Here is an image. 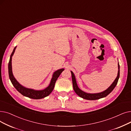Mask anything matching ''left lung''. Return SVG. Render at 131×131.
<instances>
[{
	"label": "left lung",
	"instance_id": "1",
	"mask_svg": "<svg viewBox=\"0 0 131 131\" xmlns=\"http://www.w3.org/2000/svg\"><path fill=\"white\" fill-rule=\"evenodd\" d=\"M118 71L117 76L116 78L115 79V80H114V82L113 83V84H112L106 90L102 92L98 93H86V92L81 90L78 88V86L77 84L75 76H74L73 72L71 71L73 88L74 92H76V94L79 96L82 97L84 99H86V100H98L99 99L103 98V97L107 96L114 89V88H115L117 83H118V79H119V73H120L119 63H118Z\"/></svg>",
	"mask_w": 131,
	"mask_h": 131
}]
</instances>
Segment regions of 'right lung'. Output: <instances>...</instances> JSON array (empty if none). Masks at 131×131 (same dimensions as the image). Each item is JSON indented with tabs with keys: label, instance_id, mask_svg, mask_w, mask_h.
<instances>
[{
	"label": "right lung",
	"instance_id": "obj_1",
	"mask_svg": "<svg viewBox=\"0 0 131 131\" xmlns=\"http://www.w3.org/2000/svg\"><path fill=\"white\" fill-rule=\"evenodd\" d=\"M16 46H15L13 49V52H12L10 59L8 63V74H9V77L11 81V82L14 86V88L17 90V91L20 92L22 95L25 96L26 97L33 99H40L43 97H45L51 94V93L52 92L54 88V86L56 81H57L58 77L60 76V74L62 73L64 69H61L55 71L53 74L52 78L51 79L50 84L49 86L46 89L42 90H35L33 89L26 88L25 87L21 85L16 80L15 77H14L13 72H12V56L13 55Z\"/></svg>",
	"mask_w": 131,
	"mask_h": 131
}]
</instances>
